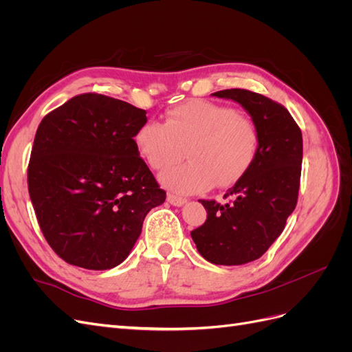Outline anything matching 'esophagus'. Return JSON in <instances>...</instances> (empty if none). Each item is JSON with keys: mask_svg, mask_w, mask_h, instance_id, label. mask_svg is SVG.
Wrapping results in <instances>:
<instances>
[{"mask_svg": "<svg viewBox=\"0 0 352 352\" xmlns=\"http://www.w3.org/2000/svg\"><path fill=\"white\" fill-rule=\"evenodd\" d=\"M167 202H168V204L175 206V207H182L184 204H186V198L177 197V195H173V194H168L167 195Z\"/></svg>", "mask_w": 352, "mask_h": 352, "instance_id": "esophagus-1", "label": "esophagus"}]
</instances>
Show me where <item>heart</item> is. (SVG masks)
Listing matches in <instances>:
<instances>
[{
    "label": "heart",
    "mask_w": 352,
    "mask_h": 352,
    "mask_svg": "<svg viewBox=\"0 0 352 352\" xmlns=\"http://www.w3.org/2000/svg\"><path fill=\"white\" fill-rule=\"evenodd\" d=\"M146 164L164 170L185 157L189 162L167 170L163 186L177 194L226 188L245 176L260 150V131L251 117L206 100H190L166 114L164 123L146 122L135 135Z\"/></svg>",
    "instance_id": "1"
}]
</instances>
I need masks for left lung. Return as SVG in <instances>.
I'll use <instances>...</instances> for the list:
<instances>
[{"label": "left lung", "instance_id": "obj_1", "mask_svg": "<svg viewBox=\"0 0 352 352\" xmlns=\"http://www.w3.org/2000/svg\"><path fill=\"white\" fill-rule=\"evenodd\" d=\"M241 104L260 131V150L254 164L219 204L199 199L207 220L190 232L207 261L241 265L260 258L279 238L298 199L302 163V135L283 105L247 89L211 94Z\"/></svg>", "mask_w": 352, "mask_h": 352}]
</instances>
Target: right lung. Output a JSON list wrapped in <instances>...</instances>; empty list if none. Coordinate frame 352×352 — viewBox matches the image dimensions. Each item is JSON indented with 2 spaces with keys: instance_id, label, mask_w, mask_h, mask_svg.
<instances>
[{
  "instance_id": "right-lung-1",
  "label": "right lung",
  "mask_w": 352,
  "mask_h": 352,
  "mask_svg": "<svg viewBox=\"0 0 352 352\" xmlns=\"http://www.w3.org/2000/svg\"><path fill=\"white\" fill-rule=\"evenodd\" d=\"M146 111L82 94L48 113L28 167L32 206L50 247L88 270H109L131 254L148 211L163 204L135 135Z\"/></svg>"
}]
</instances>
